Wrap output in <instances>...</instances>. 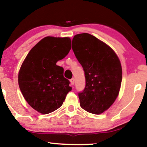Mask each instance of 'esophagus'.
Instances as JSON below:
<instances>
[{
    "mask_svg": "<svg viewBox=\"0 0 147 147\" xmlns=\"http://www.w3.org/2000/svg\"><path fill=\"white\" fill-rule=\"evenodd\" d=\"M74 81H75V80H74V78H71V79L70 80V82H71V85H74Z\"/></svg>",
    "mask_w": 147,
    "mask_h": 147,
    "instance_id": "esophagus-1",
    "label": "esophagus"
}]
</instances>
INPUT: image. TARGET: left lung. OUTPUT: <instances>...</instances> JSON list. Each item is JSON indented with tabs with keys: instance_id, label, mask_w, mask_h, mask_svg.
<instances>
[{
	"instance_id": "8db88e82",
	"label": "left lung",
	"mask_w": 147,
	"mask_h": 147,
	"mask_svg": "<svg viewBox=\"0 0 147 147\" xmlns=\"http://www.w3.org/2000/svg\"><path fill=\"white\" fill-rule=\"evenodd\" d=\"M72 49L84 71L86 86L78 93L81 107L100 114L111 107L119 94L122 69L113 49L90 34L76 35Z\"/></svg>"
}]
</instances>
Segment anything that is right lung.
I'll return each instance as SVG.
<instances>
[{
    "label": "right lung",
    "mask_w": 147,
    "mask_h": 147,
    "mask_svg": "<svg viewBox=\"0 0 147 147\" xmlns=\"http://www.w3.org/2000/svg\"><path fill=\"white\" fill-rule=\"evenodd\" d=\"M71 48L69 38L47 36L30 50L21 66L18 75L21 92L39 113L48 114L57 110L71 90L69 81L63 76V68L56 65Z\"/></svg>",
    "instance_id": "right-lung-1"
}]
</instances>
